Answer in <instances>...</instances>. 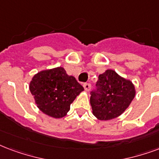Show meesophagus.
Instances as JSON below:
<instances>
[{"label":"esophagus","mask_w":159,"mask_h":159,"mask_svg":"<svg viewBox=\"0 0 159 159\" xmlns=\"http://www.w3.org/2000/svg\"><path fill=\"white\" fill-rule=\"evenodd\" d=\"M83 87H84V89L87 92H88V91H90L91 88H92V86H91L90 83H88V82H86V83H84L83 84Z\"/></svg>","instance_id":"1"}]
</instances>
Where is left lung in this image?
Returning a JSON list of instances; mask_svg holds the SVG:
<instances>
[{
    "mask_svg": "<svg viewBox=\"0 0 159 159\" xmlns=\"http://www.w3.org/2000/svg\"><path fill=\"white\" fill-rule=\"evenodd\" d=\"M93 113L99 120H110L123 113L135 97V88L129 80L113 70L99 75L96 89L90 93Z\"/></svg>",
    "mask_w": 159,
    "mask_h": 159,
    "instance_id": "left-lung-1",
    "label": "left lung"
}]
</instances>
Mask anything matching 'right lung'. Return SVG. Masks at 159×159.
<instances>
[{"label":"right lung","instance_id":"1","mask_svg":"<svg viewBox=\"0 0 159 159\" xmlns=\"http://www.w3.org/2000/svg\"><path fill=\"white\" fill-rule=\"evenodd\" d=\"M84 88L62 67L38 72L30 83V91L39 109L56 118L66 116L70 105Z\"/></svg>","mask_w":159,"mask_h":159}]
</instances>
